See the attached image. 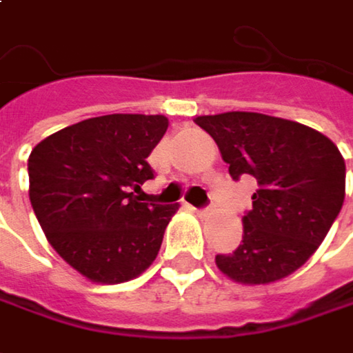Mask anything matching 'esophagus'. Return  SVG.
Returning <instances> with one entry per match:
<instances>
[{"label": "esophagus", "instance_id": "obj_1", "mask_svg": "<svg viewBox=\"0 0 353 353\" xmlns=\"http://www.w3.org/2000/svg\"><path fill=\"white\" fill-rule=\"evenodd\" d=\"M190 208H192V206H190ZM192 210H194L196 214H206V212H208V208H192Z\"/></svg>", "mask_w": 353, "mask_h": 353}]
</instances>
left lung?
Instances as JSON below:
<instances>
[{"mask_svg":"<svg viewBox=\"0 0 353 353\" xmlns=\"http://www.w3.org/2000/svg\"><path fill=\"white\" fill-rule=\"evenodd\" d=\"M194 123L214 139L234 181L254 176L258 183L252 210L242 219V242L216 256L219 270L246 286L296 272L342 210V152L326 134L280 117L228 111Z\"/></svg>","mask_w":353,"mask_h":353,"instance_id":"obj_1","label":"left lung"}]
</instances>
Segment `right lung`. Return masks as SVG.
I'll list each match as a JSON object with an SVG mask.
<instances>
[{
  "mask_svg": "<svg viewBox=\"0 0 353 353\" xmlns=\"http://www.w3.org/2000/svg\"><path fill=\"white\" fill-rule=\"evenodd\" d=\"M168 129L165 115L93 117L49 134L31 150L29 201L49 244L97 284H121L157 258L179 204L141 203L152 179L150 150Z\"/></svg>",
  "mask_w": 353,
  "mask_h": 353,
  "instance_id": "right-lung-1",
  "label": "right lung"
}]
</instances>
